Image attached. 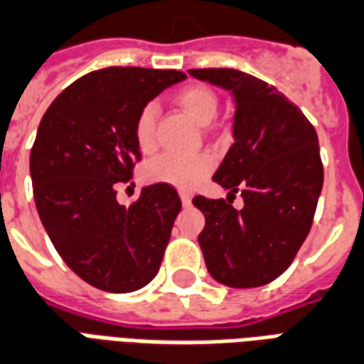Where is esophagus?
<instances>
[{
  "label": "esophagus",
  "mask_w": 364,
  "mask_h": 364,
  "mask_svg": "<svg viewBox=\"0 0 364 364\" xmlns=\"http://www.w3.org/2000/svg\"><path fill=\"white\" fill-rule=\"evenodd\" d=\"M179 197H181L183 206H189L191 205V198H193V195H191L189 191H179Z\"/></svg>",
  "instance_id": "34e87169"
}]
</instances>
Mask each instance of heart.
Listing matches in <instances>:
<instances>
[{
  "label": "heart",
  "mask_w": 364,
  "mask_h": 364,
  "mask_svg": "<svg viewBox=\"0 0 364 364\" xmlns=\"http://www.w3.org/2000/svg\"><path fill=\"white\" fill-rule=\"evenodd\" d=\"M177 103L198 124H208L218 111V97L205 85H189L181 90L177 95ZM156 114H158L156 105L148 103L144 105L136 117L134 136L142 151H151L156 146ZM213 169L214 156L208 151H197V154L166 151L146 164L144 175L150 183H164L177 189L189 191L205 181V177Z\"/></svg>",
  "instance_id": "b5f03b06"
}]
</instances>
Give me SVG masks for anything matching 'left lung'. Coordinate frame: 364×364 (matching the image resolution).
<instances>
[{"label":"left lung","instance_id":"left-lung-1","mask_svg":"<svg viewBox=\"0 0 364 364\" xmlns=\"http://www.w3.org/2000/svg\"><path fill=\"white\" fill-rule=\"evenodd\" d=\"M234 95V144L213 175L226 198L195 197L205 214L198 245L214 281L263 287L282 274L312 228L323 185L318 134L277 87L232 68L189 70ZM245 208L231 206L235 193Z\"/></svg>","mask_w":364,"mask_h":364}]
</instances>
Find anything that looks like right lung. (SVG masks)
<instances>
[{
  "instance_id": "right-lung-1",
  "label": "right lung",
  "mask_w": 364,
  "mask_h": 364,
  "mask_svg": "<svg viewBox=\"0 0 364 364\" xmlns=\"http://www.w3.org/2000/svg\"><path fill=\"white\" fill-rule=\"evenodd\" d=\"M185 77L177 70H97L68 85L38 124L31 150L36 210L60 257L95 289L132 292L158 274L179 195L154 183L122 206L117 187L142 159L140 109Z\"/></svg>"
}]
</instances>
